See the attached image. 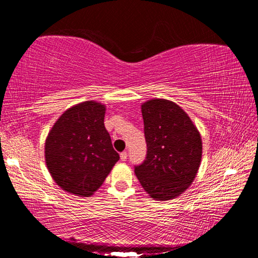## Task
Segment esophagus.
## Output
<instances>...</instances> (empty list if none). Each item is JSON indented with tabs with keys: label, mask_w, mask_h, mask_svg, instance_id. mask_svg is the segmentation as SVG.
<instances>
[{
	"label": "esophagus",
	"mask_w": 258,
	"mask_h": 258,
	"mask_svg": "<svg viewBox=\"0 0 258 258\" xmlns=\"http://www.w3.org/2000/svg\"><path fill=\"white\" fill-rule=\"evenodd\" d=\"M126 159H127V152L123 151V152H121V154H120V160H121V161H125Z\"/></svg>",
	"instance_id": "34e87169"
}]
</instances>
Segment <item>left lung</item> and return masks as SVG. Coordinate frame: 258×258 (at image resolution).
Here are the masks:
<instances>
[{
  "label": "left lung",
  "instance_id": "1",
  "mask_svg": "<svg viewBox=\"0 0 258 258\" xmlns=\"http://www.w3.org/2000/svg\"><path fill=\"white\" fill-rule=\"evenodd\" d=\"M147 157L135 175L154 200H169L194 182L202 161L198 130L183 109L169 100L152 99L141 106Z\"/></svg>",
  "mask_w": 258,
  "mask_h": 258
}]
</instances>
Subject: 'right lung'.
I'll return each mask as SVG.
<instances>
[{
	"mask_svg": "<svg viewBox=\"0 0 258 258\" xmlns=\"http://www.w3.org/2000/svg\"><path fill=\"white\" fill-rule=\"evenodd\" d=\"M106 107L85 101L59 117L45 141V163L61 189L80 197L93 195L119 155L104 127Z\"/></svg>",
	"mask_w": 258,
	"mask_h": 258,
	"instance_id": "right-lung-1",
	"label": "right lung"
}]
</instances>
